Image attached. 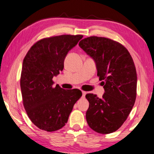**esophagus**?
<instances>
[{
    "instance_id": "1",
    "label": "esophagus",
    "mask_w": 154,
    "mask_h": 154,
    "mask_svg": "<svg viewBox=\"0 0 154 154\" xmlns=\"http://www.w3.org/2000/svg\"><path fill=\"white\" fill-rule=\"evenodd\" d=\"M82 97H85V96L86 94V92H85V91H82Z\"/></svg>"
}]
</instances>
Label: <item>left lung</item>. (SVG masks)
I'll use <instances>...</instances> for the list:
<instances>
[{
  "instance_id": "obj_1",
  "label": "left lung",
  "mask_w": 154,
  "mask_h": 154,
  "mask_svg": "<svg viewBox=\"0 0 154 154\" xmlns=\"http://www.w3.org/2000/svg\"><path fill=\"white\" fill-rule=\"evenodd\" d=\"M79 46L95 61L105 90L101 99L93 94H86L90 103L87 122L99 133L115 132L126 120L136 99L134 62L122 44L106 37H87L79 42Z\"/></svg>"
}]
</instances>
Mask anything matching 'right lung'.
<instances>
[{
	"label": "right lung",
	"mask_w": 154,
	"mask_h": 154,
	"mask_svg": "<svg viewBox=\"0 0 154 154\" xmlns=\"http://www.w3.org/2000/svg\"><path fill=\"white\" fill-rule=\"evenodd\" d=\"M82 37L62 35L42 39L24 57L20 79L23 104L31 122L41 130L62 128L81 97L79 89L53 88V78L63 70L66 55Z\"/></svg>",
	"instance_id": "1"
}]
</instances>
